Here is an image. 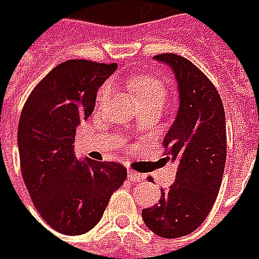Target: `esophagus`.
Masks as SVG:
<instances>
[{
    "label": "esophagus",
    "mask_w": 259,
    "mask_h": 259,
    "mask_svg": "<svg viewBox=\"0 0 259 259\" xmlns=\"http://www.w3.org/2000/svg\"><path fill=\"white\" fill-rule=\"evenodd\" d=\"M127 177H129L130 181H138V183L144 180V177H142L141 174L135 172V171H129V172H127Z\"/></svg>",
    "instance_id": "1"
}]
</instances>
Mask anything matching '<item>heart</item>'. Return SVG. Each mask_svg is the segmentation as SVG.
I'll list each match as a JSON object with an SVG mask.
<instances>
[{"instance_id": "1", "label": "heart", "mask_w": 259, "mask_h": 259, "mask_svg": "<svg viewBox=\"0 0 259 259\" xmlns=\"http://www.w3.org/2000/svg\"><path fill=\"white\" fill-rule=\"evenodd\" d=\"M130 90L135 93V96L141 100V103L145 102H153V100H160L163 102L166 97V85L163 80L154 76H147V75H136L130 80ZM109 83H103L97 93V102L103 103L109 94Z\"/></svg>"}]
</instances>
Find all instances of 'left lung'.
<instances>
[{"instance_id": "8db88e82", "label": "left lung", "mask_w": 259, "mask_h": 259, "mask_svg": "<svg viewBox=\"0 0 259 259\" xmlns=\"http://www.w3.org/2000/svg\"><path fill=\"white\" fill-rule=\"evenodd\" d=\"M154 60L168 64L179 83L180 106L163 138L166 160L177 165L176 181L162 189L157 204L142 210L150 231L165 238L193 233L208 216L221 189L227 160V124L222 99L193 63L176 54Z\"/></svg>"}]
</instances>
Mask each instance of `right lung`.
Returning a JSON list of instances; mask_svg holds the SVG:
<instances>
[{
    "instance_id": "1",
    "label": "right lung",
    "mask_w": 259,
    "mask_h": 259,
    "mask_svg": "<svg viewBox=\"0 0 259 259\" xmlns=\"http://www.w3.org/2000/svg\"><path fill=\"white\" fill-rule=\"evenodd\" d=\"M117 69L69 60L41 79L26 99L18 127L22 179L45 222L66 235L93 230L127 171L117 162L78 160L76 127L96 106L100 85Z\"/></svg>"
}]
</instances>
